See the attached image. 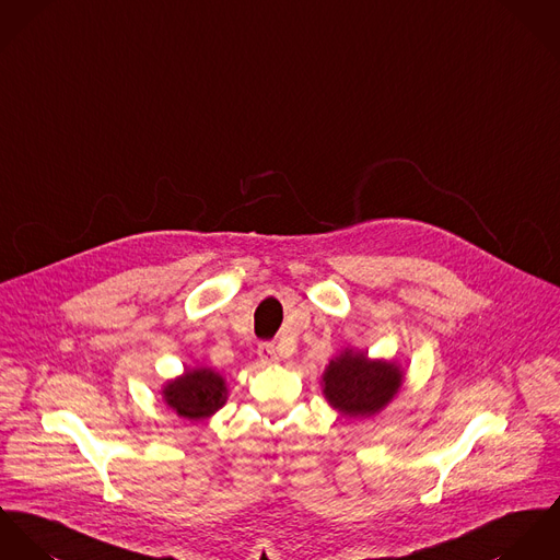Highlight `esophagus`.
<instances>
[{
    "label": "esophagus",
    "mask_w": 560,
    "mask_h": 560,
    "mask_svg": "<svg viewBox=\"0 0 560 560\" xmlns=\"http://www.w3.org/2000/svg\"><path fill=\"white\" fill-rule=\"evenodd\" d=\"M257 357H259L261 365H272V363H277V361H279L275 343H268V341H266V343H259V348H257Z\"/></svg>",
    "instance_id": "34e87169"
}]
</instances>
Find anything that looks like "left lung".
<instances>
[{"instance_id":"obj_1","label":"left lung","mask_w":560,"mask_h":560,"mask_svg":"<svg viewBox=\"0 0 560 560\" xmlns=\"http://www.w3.org/2000/svg\"><path fill=\"white\" fill-rule=\"evenodd\" d=\"M406 372L399 363L370 359L363 350L343 348L322 373V393L346 419H372L401 390Z\"/></svg>"}]
</instances>
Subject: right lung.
Returning <instances> with one entry per match:
<instances>
[{
  "mask_svg": "<svg viewBox=\"0 0 560 560\" xmlns=\"http://www.w3.org/2000/svg\"><path fill=\"white\" fill-rule=\"evenodd\" d=\"M225 377L210 368H192L163 384V401L187 421H203L228 401Z\"/></svg>",
  "mask_w": 560,
  "mask_h": 560,
  "instance_id": "obj_1",
  "label": "right lung"
}]
</instances>
